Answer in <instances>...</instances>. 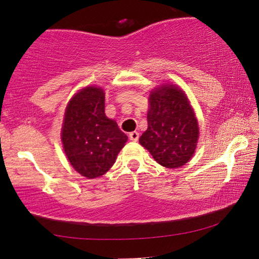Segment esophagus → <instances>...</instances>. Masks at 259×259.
I'll return each mask as SVG.
<instances>
[{
	"label": "esophagus",
	"instance_id": "1",
	"mask_svg": "<svg viewBox=\"0 0 259 259\" xmlns=\"http://www.w3.org/2000/svg\"><path fill=\"white\" fill-rule=\"evenodd\" d=\"M129 138L130 140H133V142H137L139 138V133H137V131H133V133L129 134Z\"/></svg>",
	"mask_w": 259,
	"mask_h": 259
}]
</instances>
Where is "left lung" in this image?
Returning a JSON list of instances; mask_svg holds the SVG:
<instances>
[{"instance_id":"1","label":"left lung","mask_w":259,"mask_h":259,"mask_svg":"<svg viewBox=\"0 0 259 259\" xmlns=\"http://www.w3.org/2000/svg\"><path fill=\"white\" fill-rule=\"evenodd\" d=\"M148 102V126L140 136V145L159 164L181 168L192 159L198 144L195 113L185 93L176 84L165 83L153 89Z\"/></svg>"}]
</instances>
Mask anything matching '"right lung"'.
<instances>
[{
  "label": "right lung",
  "instance_id": "add662e5",
  "mask_svg": "<svg viewBox=\"0 0 259 259\" xmlns=\"http://www.w3.org/2000/svg\"><path fill=\"white\" fill-rule=\"evenodd\" d=\"M128 136L105 115L102 88L85 87L69 100L61 128V142L69 163L87 178L112 168Z\"/></svg>",
  "mask_w": 259,
  "mask_h": 259
}]
</instances>
